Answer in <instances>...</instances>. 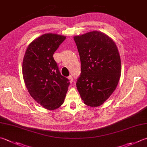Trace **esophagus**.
Listing matches in <instances>:
<instances>
[{"label": "esophagus", "mask_w": 147, "mask_h": 147, "mask_svg": "<svg viewBox=\"0 0 147 147\" xmlns=\"http://www.w3.org/2000/svg\"><path fill=\"white\" fill-rule=\"evenodd\" d=\"M68 79L70 80V82L71 83L73 82V77H72V76H69L68 77Z\"/></svg>", "instance_id": "34e87169"}]
</instances>
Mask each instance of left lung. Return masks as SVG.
Returning <instances> with one entry per match:
<instances>
[{"label":"left lung","instance_id":"obj_1","mask_svg":"<svg viewBox=\"0 0 147 147\" xmlns=\"http://www.w3.org/2000/svg\"><path fill=\"white\" fill-rule=\"evenodd\" d=\"M81 70L76 86L84 104L100 106L117 88L121 60L115 43L108 36L91 31L74 38Z\"/></svg>","mask_w":147,"mask_h":147}]
</instances>
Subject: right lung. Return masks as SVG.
<instances>
[{
  "label": "right lung",
  "mask_w": 147,
  "mask_h": 147,
  "mask_svg": "<svg viewBox=\"0 0 147 147\" xmlns=\"http://www.w3.org/2000/svg\"><path fill=\"white\" fill-rule=\"evenodd\" d=\"M65 39L52 33L41 35L29 44L24 57L22 74L27 89L38 104L49 110L61 106L70 85L53 57Z\"/></svg>",
  "instance_id": "1"
}]
</instances>
